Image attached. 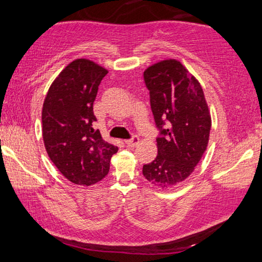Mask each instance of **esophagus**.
I'll use <instances>...</instances> for the list:
<instances>
[{
    "label": "esophagus",
    "instance_id": "obj_1",
    "mask_svg": "<svg viewBox=\"0 0 262 262\" xmlns=\"http://www.w3.org/2000/svg\"><path fill=\"white\" fill-rule=\"evenodd\" d=\"M138 143H139V138H138V136H136V135L132 136V138L125 140V144L127 145V146H131V147H135Z\"/></svg>",
    "mask_w": 262,
    "mask_h": 262
}]
</instances>
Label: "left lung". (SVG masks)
I'll return each mask as SVG.
<instances>
[{"label":"left lung","mask_w":262,"mask_h":262,"mask_svg":"<svg viewBox=\"0 0 262 262\" xmlns=\"http://www.w3.org/2000/svg\"><path fill=\"white\" fill-rule=\"evenodd\" d=\"M159 131L158 156L143 166L154 186L168 188L192 173L207 149L211 118L203 89L178 60H164L144 72Z\"/></svg>","instance_id":"obj_1"}]
</instances>
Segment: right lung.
<instances>
[{
  "label": "right lung",
  "mask_w": 262,
  "mask_h": 262,
  "mask_svg": "<svg viewBox=\"0 0 262 262\" xmlns=\"http://www.w3.org/2000/svg\"><path fill=\"white\" fill-rule=\"evenodd\" d=\"M108 71L76 59L51 84L42 105V139L55 167L71 182L91 186L108 175L118 151L94 128L93 104Z\"/></svg>",
  "instance_id": "right-lung-1"
}]
</instances>
